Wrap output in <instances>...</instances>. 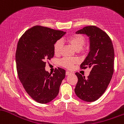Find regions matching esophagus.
Listing matches in <instances>:
<instances>
[{"instance_id":"obj_1","label":"esophagus","mask_w":124,"mask_h":124,"mask_svg":"<svg viewBox=\"0 0 124 124\" xmlns=\"http://www.w3.org/2000/svg\"><path fill=\"white\" fill-rule=\"evenodd\" d=\"M71 74V72H70V71H67L66 72V76H68V75Z\"/></svg>"}]
</instances>
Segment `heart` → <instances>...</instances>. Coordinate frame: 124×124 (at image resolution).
<instances>
[{
	"instance_id": "heart-1",
	"label": "heart",
	"mask_w": 124,
	"mask_h": 124,
	"mask_svg": "<svg viewBox=\"0 0 124 124\" xmlns=\"http://www.w3.org/2000/svg\"><path fill=\"white\" fill-rule=\"evenodd\" d=\"M85 38L81 34H74L67 39V42L73 46L74 48L78 51H83L84 50L83 48L85 44ZM62 47V42L61 40H58L55 43L54 45V53L55 55H59ZM62 66L67 69H71L73 65L77 63L78 60L76 58H64L60 61Z\"/></svg>"
}]
</instances>
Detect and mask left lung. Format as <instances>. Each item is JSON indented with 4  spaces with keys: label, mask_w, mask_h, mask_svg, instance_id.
<instances>
[{
    "label": "left lung",
    "mask_w": 124,
    "mask_h": 124,
    "mask_svg": "<svg viewBox=\"0 0 124 124\" xmlns=\"http://www.w3.org/2000/svg\"><path fill=\"white\" fill-rule=\"evenodd\" d=\"M76 34H85L90 40V51L80 65L91 69L87 78L76 73L78 82L75 93L81 100L93 102L101 97L110 83L114 73V50L108 34L95 26L84 27Z\"/></svg>",
    "instance_id": "obj_1"
}]
</instances>
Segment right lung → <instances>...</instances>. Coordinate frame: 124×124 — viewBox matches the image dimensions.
<instances>
[{"instance_id":"obj_1","label":"right lung","mask_w":124,"mask_h":124,"mask_svg":"<svg viewBox=\"0 0 124 124\" xmlns=\"http://www.w3.org/2000/svg\"><path fill=\"white\" fill-rule=\"evenodd\" d=\"M66 32L35 26L27 30L18 41L16 52L18 77L26 92L40 104L57 97L66 70L55 69L51 76L45 70L46 61L54 55V45Z\"/></svg>"}]
</instances>
